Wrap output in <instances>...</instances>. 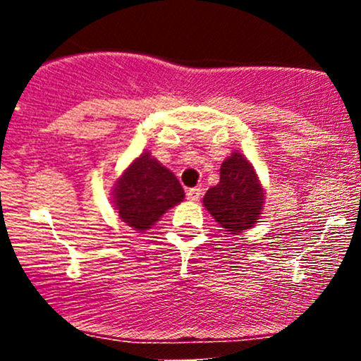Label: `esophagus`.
Returning a JSON list of instances; mask_svg holds the SVG:
<instances>
[{
	"instance_id": "1",
	"label": "esophagus",
	"mask_w": 361,
	"mask_h": 361,
	"mask_svg": "<svg viewBox=\"0 0 361 361\" xmlns=\"http://www.w3.org/2000/svg\"><path fill=\"white\" fill-rule=\"evenodd\" d=\"M202 192H204V190H202L200 186H195V188L186 190V198H188L190 202H198L202 197Z\"/></svg>"
}]
</instances>
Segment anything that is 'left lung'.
I'll return each instance as SVG.
<instances>
[{
	"instance_id": "1",
	"label": "left lung",
	"mask_w": 361,
	"mask_h": 361,
	"mask_svg": "<svg viewBox=\"0 0 361 361\" xmlns=\"http://www.w3.org/2000/svg\"><path fill=\"white\" fill-rule=\"evenodd\" d=\"M264 193L258 175L241 152H233L221 166L219 183L207 190L204 207L226 233L251 229L261 217Z\"/></svg>"
}]
</instances>
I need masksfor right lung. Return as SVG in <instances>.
<instances>
[{"mask_svg":"<svg viewBox=\"0 0 361 361\" xmlns=\"http://www.w3.org/2000/svg\"><path fill=\"white\" fill-rule=\"evenodd\" d=\"M114 207L118 217L134 231L144 233L161 215L183 202L185 192L178 178L164 168L151 152H142L117 178Z\"/></svg>","mask_w":361,"mask_h":361,"instance_id":"add662e5","label":"right lung"}]
</instances>
